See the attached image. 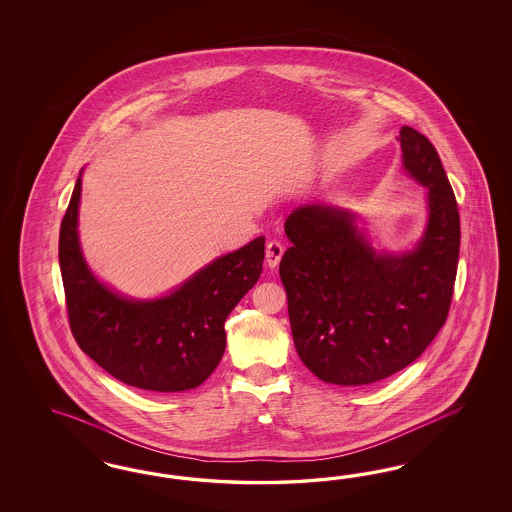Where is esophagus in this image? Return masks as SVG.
I'll return each instance as SVG.
<instances>
[{
    "label": "esophagus",
    "instance_id": "1",
    "mask_svg": "<svg viewBox=\"0 0 512 512\" xmlns=\"http://www.w3.org/2000/svg\"><path fill=\"white\" fill-rule=\"evenodd\" d=\"M283 257V244L279 240H270L266 244V264L270 268H276Z\"/></svg>",
    "mask_w": 512,
    "mask_h": 512
}]
</instances>
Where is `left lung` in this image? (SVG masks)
<instances>
[{"instance_id":"obj_1","label":"left lung","mask_w":512,"mask_h":512,"mask_svg":"<svg viewBox=\"0 0 512 512\" xmlns=\"http://www.w3.org/2000/svg\"><path fill=\"white\" fill-rule=\"evenodd\" d=\"M403 165L430 187V221L419 248L377 255L353 216L330 206L296 208L285 221L293 246L279 276L296 353L319 379L372 385L426 351L449 317L460 253V212L434 144L400 129Z\"/></svg>"}]
</instances>
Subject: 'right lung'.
Instances as JSON below:
<instances>
[{"label": "right lung", "mask_w": 512, "mask_h": 512, "mask_svg": "<svg viewBox=\"0 0 512 512\" xmlns=\"http://www.w3.org/2000/svg\"><path fill=\"white\" fill-rule=\"evenodd\" d=\"M80 178L60 227L65 306L78 347L105 372L148 392L199 387L225 353V319L263 272L264 236L223 255L172 295L133 302L93 278L78 246Z\"/></svg>", "instance_id": "right-lung-1"}]
</instances>
